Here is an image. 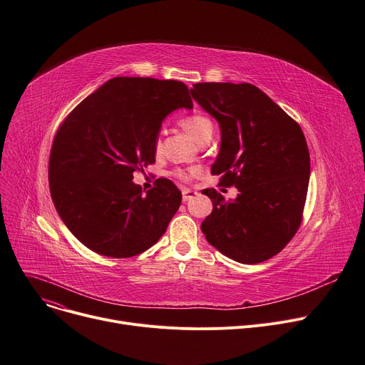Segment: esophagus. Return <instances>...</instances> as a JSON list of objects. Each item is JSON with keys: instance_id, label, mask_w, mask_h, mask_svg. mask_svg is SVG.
<instances>
[{"instance_id": "1", "label": "esophagus", "mask_w": 365, "mask_h": 365, "mask_svg": "<svg viewBox=\"0 0 365 365\" xmlns=\"http://www.w3.org/2000/svg\"><path fill=\"white\" fill-rule=\"evenodd\" d=\"M195 195H197V192H193V190H186V192H183L182 200H183V202H186V201L192 200V198L195 197Z\"/></svg>"}]
</instances>
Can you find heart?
<instances>
[{"instance_id":"obj_1","label":"heart","mask_w":365,"mask_h":365,"mask_svg":"<svg viewBox=\"0 0 365 365\" xmlns=\"http://www.w3.org/2000/svg\"><path fill=\"white\" fill-rule=\"evenodd\" d=\"M180 125H182V128L185 129V132H186L190 138L195 139L197 142H198L207 132H212V123H211V120H210L207 115H204V114H190V115L182 118ZM176 175H178L179 178H182V179H187V178H189V176H187L186 173H183V172H178Z\"/></svg>"}]
</instances>
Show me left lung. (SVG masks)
Instances as JSON below:
<instances>
[{"label":"left lung","instance_id":"1","mask_svg":"<svg viewBox=\"0 0 365 365\" xmlns=\"http://www.w3.org/2000/svg\"><path fill=\"white\" fill-rule=\"evenodd\" d=\"M192 98L218 121L220 151L211 175L235 186L229 202L202 190L212 211L201 225L208 244L242 264L279 254L299 229L309 182L302 129L269 95L251 83H195Z\"/></svg>","mask_w":365,"mask_h":365}]
</instances>
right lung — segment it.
I'll use <instances>...</instances> for the list:
<instances>
[{"mask_svg": "<svg viewBox=\"0 0 365 365\" xmlns=\"http://www.w3.org/2000/svg\"><path fill=\"white\" fill-rule=\"evenodd\" d=\"M192 110L179 81L113 78L73 110L50 155L51 198L79 242L113 258L138 255L157 244L182 202L168 179L147 195L133 172L155 161L163 120Z\"/></svg>", "mask_w": 365, "mask_h": 365, "instance_id": "add662e5", "label": "right lung"}]
</instances>
